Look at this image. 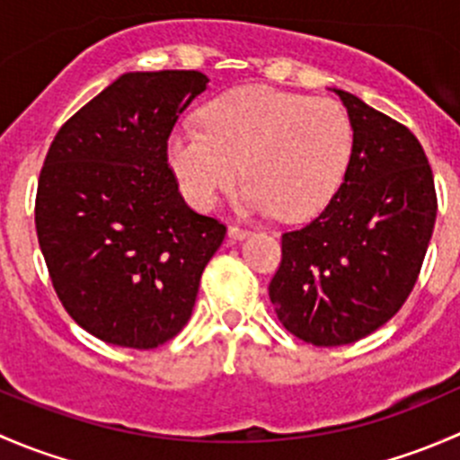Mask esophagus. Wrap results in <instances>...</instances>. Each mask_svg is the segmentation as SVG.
<instances>
[{
	"mask_svg": "<svg viewBox=\"0 0 460 460\" xmlns=\"http://www.w3.org/2000/svg\"><path fill=\"white\" fill-rule=\"evenodd\" d=\"M249 234H252V231L244 229V226H238V225L229 226V238L231 240H243V238H247Z\"/></svg>",
	"mask_w": 460,
	"mask_h": 460,
	"instance_id": "obj_1",
	"label": "esophagus"
}]
</instances>
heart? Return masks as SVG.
I'll list each match as a JSON object with an SVG mask.
<instances>
[{
	"instance_id": "b5f03b06",
	"label": "heart",
	"mask_w": 460,
	"mask_h": 460,
	"mask_svg": "<svg viewBox=\"0 0 460 460\" xmlns=\"http://www.w3.org/2000/svg\"><path fill=\"white\" fill-rule=\"evenodd\" d=\"M354 151L347 111L329 97L243 86L208 102L200 124L166 137V162L184 200L211 211L243 171L238 207L307 220L336 196Z\"/></svg>"
}]
</instances>
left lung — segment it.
Here are the masks:
<instances>
[{
    "label": "left lung",
    "mask_w": 460,
    "mask_h": 460,
    "mask_svg": "<svg viewBox=\"0 0 460 460\" xmlns=\"http://www.w3.org/2000/svg\"><path fill=\"white\" fill-rule=\"evenodd\" d=\"M354 127L345 180L316 220L282 234L269 298L287 332L316 347L383 327L411 294L436 222L428 155L414 133L333 88Z\"/></svg>",
    "instance_id": "8db88e82"
}]
</instances>
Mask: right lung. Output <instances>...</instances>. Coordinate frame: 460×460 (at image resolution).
Instances as JSON below:
<instances>
[{"mask_svg": "<svg viewBox=\"0 0 460 460\" xmlns=\"http://www.w3.org/2000/svg\"><path fill=\"white\" fill-rule=\"evenodd\" d=\"M200 71L124 73L58 131L35 226L68 316L100 341L164 345L191 318L226 226L180 196L166 137L207 88Z\"/></svg>", "mask_w": 460, "mask_h": 460, "instance_id": "1", "label": "right lung"}]
</instances>
